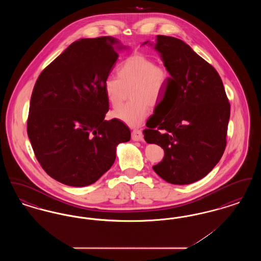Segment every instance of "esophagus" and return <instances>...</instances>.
Segmentation results:
<instances>
[{"label": "esophagus", "instance_id": "34e87169", "mask_svg": "<svg viewBox=\"0 0 261 261\" xmlns=\"http://www.w3.org/2000/svg\"><path fill=\"white\" fill-rule=\"evenodd\" d=\"M132 140L133 141H143L144 136H143L142 131L139 129H134L132 131Z\"/></svg>", "mask_w": 261, "mask_h": 261}]
</instances>
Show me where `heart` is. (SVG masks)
<instances>
[{"instance_id": "b5f03b06", "label": "heart", "mask_w": 261, "mask_h": 261, "mask_svg": "<svg viewBox=\"0 0 261 261\" xmlns=\"http://www.w3.org/2000/svg\"><path fill=\"white\" fill-rule=\"evenodd\" d=\"M117 77L105 80L107 99L113 109L124 100L130 90V102L112 112V116L129 126L142 124L150 112V105H158L167 88L170 75L167 69L142 53L127 57L117 67Z\"/></svg>"}]
</instances>
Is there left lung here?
<instances>
[{
  "label": "left lung",
  "mask_w": 261,
  "mask_h": 261,
  "mask_svg": "<svg viewBox=\"0 0 261 261\" xmlns=\"http://www.w3.org/2000/svg\"><path fill=\"white\" fill-rule=\"evenodd\" d=\"M154 48L170 74L167 107L149 120L144 138L164 150L154 172L187 185L206 176L223 155L230 102L215 68L182 40L158 35Z\"/></svg>",
  "instance_id": "1"
}]
</instances>
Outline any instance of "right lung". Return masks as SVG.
<instances>
[{
  "instance_id": "add662e5",
  "label": "right lung",
  "mask_w": 261,
  "mask_h": 261,
  "mask_svg": "<svg viewBox=\"0 0 261 261\" xmlns=\"http://www.w3.org/2000/svg\"><path fill=\"white\" fill-rule=\"evenodd\" d=\"M110 36L73 42L39 75L33 89L27 134L46 173L64 185L95 183L115 161L129 128L109 112L103 83L118 58Z\"/></svg>"
}]
</instances>
